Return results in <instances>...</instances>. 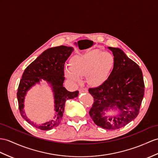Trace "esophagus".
Here are the masks:
<instances>
[{
	"mask_svg": "<svg viewBox=\"0 0 158 158\" xmlns=\"http://www.w3.org/2000/svg\"><path fill=\"white\" fill-rule=\"evenodd\" d=\"M88 92V90H87L86 88H80V90H79L80 93H83V92Z\"/></svg>",
	"mask_w": 158,
	"mask_h": 158,
	"instance_id": "obj_1",
	"label": "esophagus"
}]
</instances>
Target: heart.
Wrapping results in <instances>:
<instances>
[{"mask_svg": "<svg viewBox=\"0 0 158 158\" xmlns=\"http://www.w3.org/2000/svg\"><path fill=\"white\" fill-rule=\"evenodd\" d=\"M114 64V56L110 53L92 50L73 56L70 60V66L64 69V74L74 84H80L82 76H86L87 83L96 86L105 81Z\"/></svg>", "mask_w": 158, "mask_h": 158, "instance_id": "obj_1", "label": "heart"}]
</instances>
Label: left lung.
I'll list each match as a JSON object with an SVG mask.
<instances>
[{
    "instance_id": "8db88e82",
    "label": "left lung",
    "mask_w": 158,
    "mask_h": 158,
    "mask_svg": "<svg viewBox=\"0 0 158 158\" xmlns=\"http://www.w3.org/2000/svg\"><path fill=\"white\" fill-rule=\"evenodd\" d=\"M108 48L114 56V67L101 85L88 90L94 98L89 114L97 125L105 129L116 130L137 117L145 85L139 66L122 49ZM113 110H117L118 113L110 115L109 111ZM106 112L110 115H106Z\"/></svg>"
}]
</instances>
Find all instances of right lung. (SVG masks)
<instances>
[{
  "label": "right lung",
  "instance_id": "add662e5",
  "mask_svg": "<svg viewBox=\"0 0 158 158\" xmlns=\"http://www.w3.org/2000/svg\"><path fill=\"white\" fill-rule=\"evenodd\" d=\"M73 51L72 47L65 45L46 49L26 68L23 74L17 93L19 108L22 117L34 127L48 131L58 126L63 117L65 102L67 100L73 99L78 96V90L68 91L63 86L65 80L64 64ZM42 79L47 81L52 88L55 98V114L51 120L37 125L26 116L24 102L26 92Z\"/></svg>",
  "mask_w": 158,
  "mask_h": 158
}]
</instances>
